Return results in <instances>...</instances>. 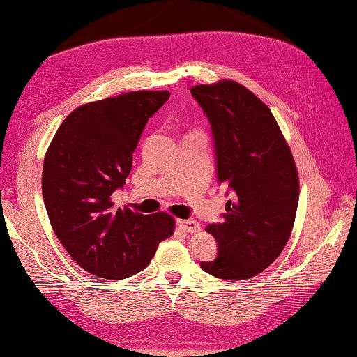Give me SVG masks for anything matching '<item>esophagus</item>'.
Here are the masks:
<instances>
[{"label":"esophagus","mask_w":357,"mask_h":357,"mask_svg":"<svg viewBox=\"0 0 357 357\" xmlns=\"http://www.w3.org/2000/svg\"><path fill=\"white\" fill-rule=\"evenodd\" d=\"M177 225L181 228L183 231H188V233H197L200 230V224L197 220L194 219H180L177 222Z\"/></svg>","instance_id":"obj_1"}]
</instances>
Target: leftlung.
<instances>
[{"label":"left lung","mask_w":357,"mask_h":357,"mask_svg":"<svg viewBox=\"0 0 357 357\" xmlns=\"http://www.w3.org/2000/svg\"><path fill=\"white\" fill-rule=\"evenodd\" d=\"M191 95L210 119L219 183L228 185L220 224L206 231L218 257L202 262L222 280H247L280 257L291 238L298 205V172L272 112L234 80L196 85Z\"/></svg>","instance_id":"left-lung-1"}]
</instances>
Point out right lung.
<instances>
[{"label":"right lung","instance_id":"obj_1","mask_svg":"<svg viewBox=\"0 0 357 357\" xmlns=\"http://www.w3.org/2000/svg\"><path fill=\"white\" fill-rule=\"evenodd\" d=\"M169 91H130L77 107L46 151L42 192L59 241L89 273L123 280L149 266L176 222L115 210L112 194L126 183L144 126Z\"/></svg>","mask_w":357,"mask_h":357}]
</instances>
